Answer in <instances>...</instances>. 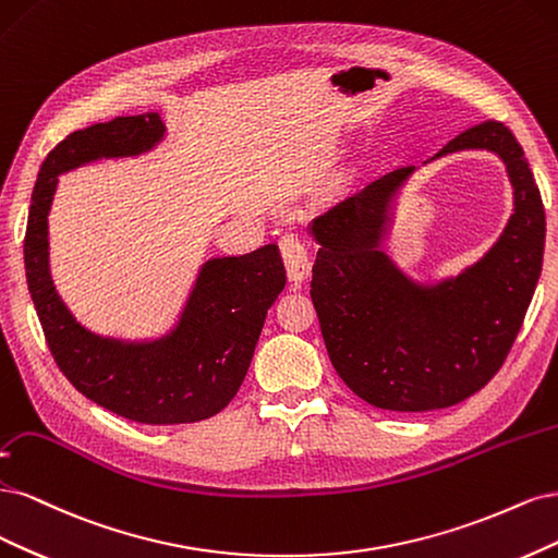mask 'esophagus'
I'll return each instance as SVG.
<instances>
[{
  "label": "esophagus",
  "instance_id": "34e87169",
  "mask_svg": "<svg viewBox=\"0 0 558 558\" xmlns=\"http://www.w3.org/2000/svg\"><path fill=\"white\" fill-rule=\"evenodd\" d=\"M280 253L284 259L287 276L292 280H303L311 274V257L308 250H305L303 241L296 236V233H282L280 239Z\"/></svg>",
  "mask_w": 558,
  "mask_h": 558
}]
</instances>
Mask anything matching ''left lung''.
Wrapping results in <instances>:
<instances>
[{"instance_id": "obj_1", "label": "left lung", "mask_w": 558, "mask_h": 558, "mask_svg": "<svg viewBox=\"0 0 558 558\" xmlns=\"http://www.w3.org/2000/svg\"><path fill=\"white\" fill-rule=\"evenodd\" d=\"M469 148L506 161L514 213L489 253L452 280L415 284L380 250L391 196L415 167L377 178L313 225L311 296L329 359L375 408L424 412L473 397L506 362L541 278L545 206L524 150L487 120L436 157Z\"/></svg>"}]
</instances>
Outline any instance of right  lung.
<instances>
[{"label": "right lung", "mask_w": 558, "mask_h": 558, "mask_svg": "<svg viewBox=\"0 0 558 558\" xmlns=\"http://www.w3.org/2000/svg\"><path fill=\"white\" fill-rule=\"evenodd\" d=\"M165 134L157 113L99 122L52 148L32 192L25 231L27 287L58 368L83 397L141 424H192L229 405L253 362L266 311L287 282L278 245L204 264L178 327L153 343L85 331L48 271V210L62 171L99 157L150 150Z\"/></svg>", "instance_id": "1"}]
</instances>
